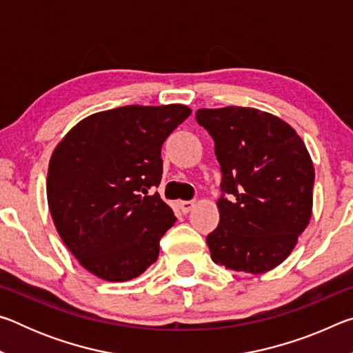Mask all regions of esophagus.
Masks as SVG:
<instances>
[{"instance_id": "34e87169", "label": "esophagus", "mask_w": 353, "mask_h": 353, "mask_svg": "<svg viewBox=\"0 0 353 353\" xmlns=\"http://www.w3.org/2000/svg\"><path fill=\"white\" fill-rule=\"evenodd\" d=\"M179 207H181L182 213H188L194 207V201H181L179 202Z\"/></svg>"}]
</instances>
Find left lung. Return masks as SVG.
<instances>
[{"mask_svg": "<svg viewBox=\"0 0 353 353\" xmlns=\"http://www.w3.org/2000/svg\"><path fill=\"white\" fill-rule=\"evenodd\" d=\"M221 166L219 224L207 236L225 270L263 274L294 249L312 218L314 168L283 119L250 107L199 109Z\"/></svg>", "mask_w": 353, "mask_h": 353, "instance_id": "left-lung-1", "label": "left lung"}]
</instances>
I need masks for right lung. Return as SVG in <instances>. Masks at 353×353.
Segmentation results:
<instances>
[{"label": "right lung", "mask_w": 353, "mask_h": 353, "mask_svg": "<svg viewBox=\"0 0 353 353\" xmlns=\"http://www.w3.org/2000/svg\"><path fill=\"white\" fill-rule=\"evenodd\" d=\"M191 109L124 105L83 118L51 155L48 205L57 234L82 268L128 282L157 260L176 223L159 193L162 145Z\"/></svg>", "instance_id": "add662e5"}]
</instances>
